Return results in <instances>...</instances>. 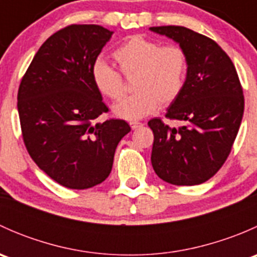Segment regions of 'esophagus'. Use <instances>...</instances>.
Here are the masks:
<instances>
[{"label":"esophagus","instance_id":"1","mask_svg":"<svg viewBox=\"0 0 257 257\" xmlns=\"http://www.w3.org/2000/svg\"><path fill=\"white\" fill-rule=\"evenodd\" d=\"M129 125H131L132 129H137V128H139V126H142V123H141V121L132 120L131 123H129Z\"/></svg>","mask_w":257,"mask_h":257}]
</instances>
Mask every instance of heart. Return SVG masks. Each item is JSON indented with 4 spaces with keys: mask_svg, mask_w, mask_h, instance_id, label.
I'll return each mask as SVG.
<instances>
[{
    "mask_svg": "<svg viewBox=\"0 0 257 257\" xmlns=\"http://www.w3.org/2000/svg\"><path fill=\"white\" fill-rule=\"evenodd\" d=\"M113 58L121 74L134 76L132 83L137 90L113 107L121 119H141L159 104H173L185 87L188 56L178 45L162 46L143 36H132L113 52ZM92 79L98 92L109 99H120L125 93L123 77L105 62H95Z\"/></svg>",
    "mask_w": 257,
    "mask_h": 257,
    "instance_id": "1",
    "label": "heart"
}]
</instances>
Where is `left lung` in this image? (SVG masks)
I'll list each match as a JSON object with an SVG mask.
<instances>
[{
	"instance_id": "1",
	"label": "left lung",
	"mask_w": 257,
	"mask_h": 257,
	"mask_svg": "<svg viewBox=\"0 0 257 257\" xmlns=\"http://www.w3.org/2000/svg\"><path fill=\"white\" fill-rule=\"evenodd\" d=\"M150 30L174 40L188 56L185 87L165 114L185 124L148 121L153 169L173 185H198L214 177L231 152L243 114L242 87L230 57L211 38L181 26Z\"/></svg>"
}]
</instances>
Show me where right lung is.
<instances>
[{
	"label": "right lung",
	"instance_id": "right-lung-1",
	"mask_svg": "<svg viewBox=\"0 0 257 257\" xmlns=\"http://www.w3.org/2000/svg\"><path fill=\"white\" fill-rule=\"evenodd\" d=\"M98 25H69L47 38L20 83L17 108L23 143L33 162L68 189H88L108 178L121 119L93 123L108 107L92 68L112 37Z\"/></svg>",
	"mask_w": 257,
	"mask_h": 257
}]
</instances>
